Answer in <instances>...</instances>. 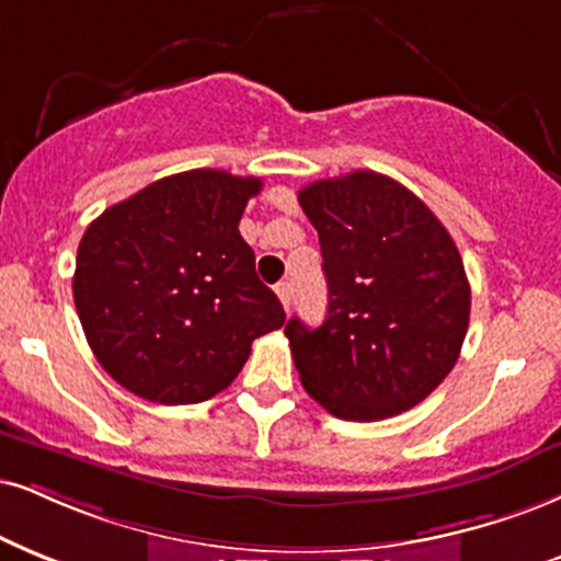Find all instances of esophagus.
<instances>
[{
	"label": "esophagus",
	"mask_w": 561,
	"mask_h": 561,
	"mask_svg": "<svg viewBox=\"0 0 561 561\" xmlns=\"http://www.w3.org/2000/svg\"><path fill=\"white\" fill-rule=\"evenodd\" d=\"M275 294H278V299L283 304V309L291 307V286H288L286 280H280L278 286H275Z\"/></svg>",
	"instance_id": "esophagus-1"
}]
</instances>
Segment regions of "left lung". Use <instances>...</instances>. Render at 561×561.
Segmentation results:
<instances>
[{
	"mask_svg": "<svg viewBox=\"0 0 561 561\" xmlns=\"http://www.w3.org/2000/svg\"><path fill=\"white\" fill-rule=\"evenodd\" d=\"M328 278V317L286 337L304 390L343 421H382L419 405L466 341L471 286L447 228L396 179L354 171L307 184Z\"/></svg>",
	"mask_w": 561,
	"mask_h": 561,
	"instance_id": "1",
	"label": "left lung"
}]
</instances>
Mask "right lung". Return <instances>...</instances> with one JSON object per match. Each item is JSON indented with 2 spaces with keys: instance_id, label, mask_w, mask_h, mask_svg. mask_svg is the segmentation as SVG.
Instances as JSON below:
<instances>
[{
  "instance_id": "add662e5",
  "label": "right lung",
  "mask_w": 561,
  "mask_h": 561,
  "mask_svg": "<svg viewBox=\"0 0 561 561\" xmlns=\"http://www.w3.org/2000/svg\"><path fill=\"white\" fill-rule=\"evenodd\" d=\"M260 190L257 176L184 171L112 205L82 233L75 307L95 358L129 392L203 403L237 379L254 337L283 328L286 312L239 233Z\"/></svg>"
}]
</instances>
